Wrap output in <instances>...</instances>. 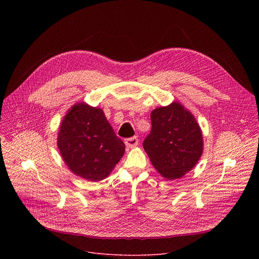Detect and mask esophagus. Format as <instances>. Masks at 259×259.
Wrapping results in <instances>:
<instances>
[{
    "label": "esophagus",
    "mask_w": 259,
    "mask_h": 259,
    "mask_svg": "<svg viewBox=\"0 0 259 259\" xmlns=\"http://www.w3.org/2000/svg\"><path fill=\"white\" fill-rule=\"evenodd\" d=\"M125 144L127 147H134L138 144V139L136 136L130 137V138H126L125 139Z\"/></svg>",
    "instance_id": "esophagus-1"
}]
</instances>
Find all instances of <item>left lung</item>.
<instances>
[{"mask_svg": "<svg viewBox=\"0 0 259 259\" xmlns=\"http://www.w3.org/2000/svg\"><path fill=\"white\" fill-rule=\"evenodd\" d=\"M152 130L143 149L157 171L168 180L192 170L203 153V135L195 117L180 103L155 108Z\"/></svg>", "mask_w": 259, "mask_h": 259, "instance_id": "left-lung-1", "label": "left lung"}]
</instances>
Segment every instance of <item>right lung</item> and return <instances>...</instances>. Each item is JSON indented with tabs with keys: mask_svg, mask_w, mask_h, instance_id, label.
Instances as JSON below:
<instances>
[{
	"mask_svg": "<svg viewBox=\"0 0 259 259\" xmlns=\"http://www.w3.org/2000/svg\"><path fill=\"white\" fill-rule=\"evenodd\" d=\"M64 163L89 181L107 177L125 152V144L105 118L102 109L77 103L64 116L57 137Z\"/></svg>",
	"mask_w": 259,
	"mask_h": 259,
	"instance_id": "right-lung-1",
	"label": "right lung"
}]
</instances>
